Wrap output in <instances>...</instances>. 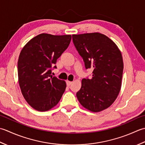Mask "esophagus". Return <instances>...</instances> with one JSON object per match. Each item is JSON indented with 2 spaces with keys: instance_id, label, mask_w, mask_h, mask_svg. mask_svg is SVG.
<instances>
[{
  "instance_id": "34e87169",
  "label": "esophagus",
  "mask_w": 145,
  "mask_h": 145,
  "mask_svg": "<svg viewBox=\"0 0 145 145\" xmlns=\"http://www.w3.org/2000/svg\"><path fill=\"white\" fill-rule=\"evenodd\" d=\"M72 83V81H66V84H67V86H69L70 85H71Z\"/></svg>"
}]
</instances>
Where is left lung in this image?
<instances>
[{
  "mask_svg": "<svg viewBox=\"0 0 145 145\" xmlns=\"http://www.w3.org/2000/svg\"><path fill=\"white\" fill-rule=\"evenodd\" d=\"M72 41L86 69H93L92 78L82 79L76 96L87 110L101 111L113 104L120 91L123 71L121 53L113 40L98 32L74 34Z\"/></svg>",
  "mask_w": 145,
  "mask_h": 145,
  "instance_id": "obj_1",
  "label": "left lung"
}]
</instances>
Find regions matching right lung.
<instances>
[{"label": "right lung", "mask_w": 145, "mask_h": 145, "mask_svg": "<svg viewBox=\"0 0 145 145\" xmlns=\"http://www.w3.org/2000/svg\"><path fill=\"white\" fill-rule=\"evenodd\" d=\"M71 40V35L40 34L29 40L20 52L17 63L19 86L26 101L35 110H51L64 93L66 82L51 73Z\"/></svg>", "instance_id": "obj_1"}]
</instances>
